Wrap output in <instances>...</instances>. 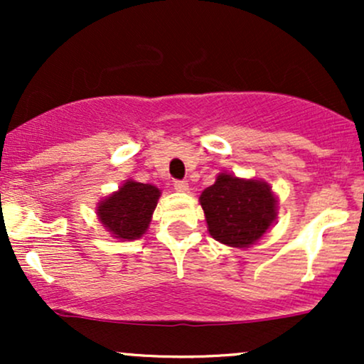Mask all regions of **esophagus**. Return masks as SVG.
I'll use <instances>...</instances> for the list:
<instances>
[{"mask_svg":"<svg viewBox=\"0 0 364 364\" xmlns=\"http://www.w3.org/2000/svg\"><path fill=\"white\" fill-rule=\"evenodd\" d=\"M173 186H174V190H176V191H188V183L181 181V179L174 181Z\"/></svg>","mask_w":364,"mask_h":364,"instance_id":"34e87169","label":"esophagus"}]
</instances>
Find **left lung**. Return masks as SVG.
I'll return each instance as SVG.
<instances>
[{
	"mask_svg": "<svg viewBox=\"0 0 364 364\" xmlns=\"http://www.w3.org/2000/svg\"><path fill=\"white\" fill-rule=\"evenodd\" d=\"M208 232L223 245L246 248L265 235L275 219V196L267 183L219 174L200 196Z\"/></svg>",
	"mask_w": 364,
	"mask_h": 364,
	"instance_id": "1",
	"label": "left lung"
}]
</instances>
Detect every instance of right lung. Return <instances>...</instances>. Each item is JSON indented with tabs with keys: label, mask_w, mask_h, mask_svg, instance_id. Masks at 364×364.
<instances>
[{
	"label": "right lung",
	"mask_w": 364,
	"mask_h": 364,
	"mask_svg": "<svg viewBox=\"0 0 364 364\" xmlns=\"http://www.w3.org/2000/svg\"><path fill=\"white\" fill-rule=\"evenodd\" d=\"M159 196L161 191L156 186L127 181L119 191L99 203L97 215L114 237L136 240L147 231Z\"/></svg>",
	"instance_id": "right-lung-1"
}]
</instances>
